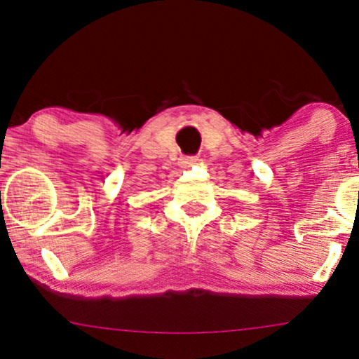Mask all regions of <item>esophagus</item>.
<instances>
[{
	"mask_svg": "<svg viewBox=\"0 0 359 359\" xmlns=\"http://www.w3.org/2000/svg\"><path fill=\"white\" fill-rule=\"evenodd\" d=\"M198 161H199L198 156H183V158H181V165L191 166V165L198 163Z\"/></svg>",
	"mask_w": 359,
	"mask_h": 359,
	"instance_id": "1",
	"label": "esophagus"
}]
</instances>
